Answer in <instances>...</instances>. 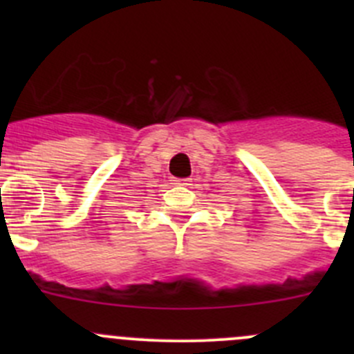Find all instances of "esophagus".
I'll use <instances>...</instances> for the list:
<instances>
[{
    "label": "esophagus",
    "instance_id": "esophagus-1",
    "mask_svg": "<svg viewBox=\"0 0 354 354\" xmlns=\"http://www.w3.org/2000/svg\"><path fill=\"white\" fill-rule=\"evenodd\" d=\"M173 183L174 185H190V180H188V178H176V180H173Z\"/></svg>",
    "mask_w": 354,
    "mask_h": 354
}]
</instances>
